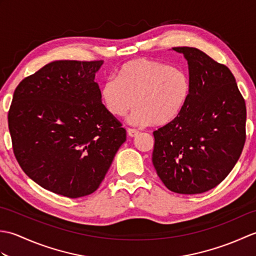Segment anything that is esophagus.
I'll return each instance as SVG.
<instances>
[{"mask_svg": "<svg viewBox=\"0 0 256 256\" xmlns=\"http://www.w3.org/2000/svg\"><path fill=\"white\" fill-rule=\"evenodd\" d=\"M138 134V130H134V128H128V136L135 138V136H136Z\"/></svg>", "mask_w": 256, "mask_h": 256, "instance_id": "obj_1", "label": "esophagus"}]
</instances>
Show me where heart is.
<instances>
[{"mask_svg": "<svg viewBox=\"0 0 256 256\" xmlns=\"http://www.w3.org/2000/svg\"><path fill=\"white\" fill-rule=\"evenodd\" d=\"M190 96V80L182 68L138 58L124 64L118 79L103 84L101 100L106 111L123 118L135 106L130 118L134 125H165L177 118Z\"/></svg>", "mask_w": 256, "mask_h": 256, "instance_id": "1", "label": "heart"}]
</instances>
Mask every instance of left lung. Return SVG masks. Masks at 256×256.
<instances>
[{
  "label": "left lung",
  "instance_id": "obj_1",
  "mask_svg": "<svg viewBox=\"0 0 256 256\" xmlns=\"http://www.w3.org/2000/svg\"><path fill=\"white\" fill-rule=\"evenodd\" d=\"M187 59L190 96L172 122L153 132V165L170 192L201 194L229 175L246 143V106L230 69L194 47Z\"/></svg>",
  "mask_w": 256,
  "mask_h": 256
}]
</instances>
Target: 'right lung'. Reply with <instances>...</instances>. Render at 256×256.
Returning a JSON list of instances; mask_svg holds the SVG:
<instances>
[{"instance_id":"add662e5","label":"right lung","mask_w":256,"mask_h":256,"mask_svg":"<svg viewBox=\"0 0 256 256\" xmlns=\"http://www.w3.org/2000/svg\"><path fill=\"white\" fill-rule=\"evenodd\" d=\"M103 60H57L16 86L8 130L32 180L68 198L99 188L126 131L106 111L94 82Z\"/></svg>"}]
</instances>
